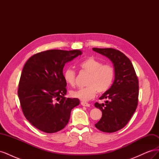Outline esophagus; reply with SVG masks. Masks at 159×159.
I'll use <instances>...</instances> for the list:
<instances>
[{"instance_id": "34e87169", "label": "esophagus", "mask_w": 159, "mask_h": 159, "mask_svg": "<svg viewBox=\"0 0 159 159\" xmlns=\"http://www.w3.org/2000/svg\"><path fill=\"white\" fill-rule=\"evenodd\" d=\"M81 105H83V106H85V107H89L90 106V104L87 102H81Z\"/></svg>"}]
</instances>
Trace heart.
I'll list each match as a JSON object with an SVG mask.
<instances>
[{"label": "heart", "instance_id": "b5f03b06", "mask_svg": "<svg viewBox=\"0 0 159 159\" xmlns=\"http://www.w3.org/2000/svg\"><path fill=\"white\" fill-rule=\"evenodd\" d=\"M81 70L87 72L89 75L86 80V87L71 91L73 98L83 102L93 99L97 92L104 93L112 85L115 78V69L110 64H103L102 62L90 57L81 61L79 64ZM76 74L74 70L67 68L64 71L66 82L74 87L75 85Z\"/></svg>", "mask_w": 159, "mask_h": 159}]
</instances>
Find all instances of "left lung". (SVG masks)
<instances>
[{"label":"left lung","instance_id":"8db88e82","mask_svg":"<svg viewBox=\"0 0 159 159\" xmlns=\"http://www.w3.org/2000/svg\"><path fill=\"white\" fill-rule=\"evenodd\" d=\"M93 50L109 58L115 67L113 85L95 106L102 111V117L95 125L101 131L113 133L123 129L136 111L139 101V80L134 67L123 53L113 48H96Z\"/></svg>","mask_w":159,"mask_h":159}]
</instances>
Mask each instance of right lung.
Wrapping results in <instances>:
<instances>
[{"label": "right lung", "mask_w": 159, "mask_h": 159, "mask_svg": "<svg viewBox=\"0 0 159 159\" xmlns=\"http://www.w3.org/2000/svg\"><path fill=\"white\" fill-rule=\"evenodd\" d=\"M80 50H50L32 56L24 66L18 95L24 115L34 127L47 133L63 129L78 98H67L63 69Z\"/></svg>", "instance_id": "add662e5"}]
</instances>
